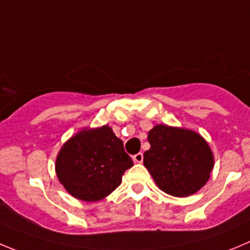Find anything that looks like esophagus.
<instances>
[{
  "instance_id": "1",
  "label": "esophagus",
  "mask_w": 250,
  "mask_h": 250,
  "mask_svg": "<svg viewBox=\"0 0 250 250\" xmlns=\"http://www.w3.org/2000/svg\"><path fill=\"white\" fill-rule=\"evenodd\" d=\"M133 160H134V163H142L143 162V154L137 153L136 155H133Z\"/></svg>"
}]
</instances>
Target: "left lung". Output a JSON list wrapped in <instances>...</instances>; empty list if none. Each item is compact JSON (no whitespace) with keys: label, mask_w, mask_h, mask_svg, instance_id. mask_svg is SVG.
I'll return each mask as SVG.
<instances>
[{"label":"left lung","mask_w":250,"mask_h":250,"mask_svg":"<svg viewBox=\"0 0 250 250\" xmlns=\"http://www.w3.org/2000/svg\"><path fill=\"white\" fill-rule=\"evenodd\" d=\"M148 142L150 149L144 153V167L160 190L175 197H186L205 186L214 159L199 133L158 125L149 130Z\"/></svg>","instance_id":"1"}]
</instances>
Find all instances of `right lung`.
I'll list each match as a JSON object with an SVG mask.
<instances>
[{
  "mask_svg": "<svg viewBox=\"0 0 250 250\" xmlns=\"http://www.w3.org/2000/svg\"><path fill=\"white\" fill-rule=\"evenodd\" d=\"M133 167L123 142L108 125L85 128L60 149L55 162L57 176L75 199L96 202L122 183V175Z\"/></svg>",
  "mask_w": 250,
  "mask_h": 250,
  "instance_id": "right-lung-1",
  "label": "right lung"
}]
</instances>
